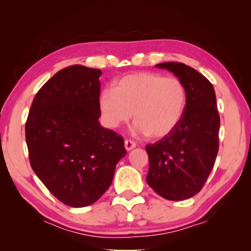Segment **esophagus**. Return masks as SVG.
Returning <instances> with one entry per match:
<instances>
[{
  "label": "esophagus",
  "mask_w": 251,
  "mask_h": 251,
  "mask_svg": "<svg viewBox=\"0 0 251 251\" xmlns=\"http://www.w3.org/2000/svg\"><path fill=\"white\" fill-rule=\"evenodd\" d=\"M135 147H136V143L134 141H131V139H125V148L127 151L133 150Z\"/></svg>",
  "instance_id": "34e87169"
}]
</instances>
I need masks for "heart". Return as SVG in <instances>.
<instances>
[{
	"instance_id": "1",
	"label": "heart",
	"mask_w": 251,
	"mask_h": 251,
	"mask_svg": "<svg viewBox=\"0 0 251 251\" xmlns=\"http://www.w3.org/2000/svg\"><path fill=\"white\" fill-rule=\"evenodd\" d=\"M186 99L185 86L178 78L139 72L117 79L113 90L104 88L99 109L107 128H118L133 115L136 133L161 138L180 122Z\"/></svg>"
}]
</instances>
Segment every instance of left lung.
I'll return each mask as SVG.
<instances>
[{"label": "left lung", "mask_w": 251, "mask_h": 251, "mask_svg": "<svg viewBox=\"0 0 251 251\" xmlns=\"http://www.w3.org/2000/svg\"><path fill=\"white\" fill-rule=\"evenodd\" d=\"M184 84L186 106L171 134L146 145L147 184L168 201H184L201 192L214 167L219 148L220 117L212 84L179 62L157 64Z\"/></svg>", "instance_id": "8db88e82"}]
</instances>
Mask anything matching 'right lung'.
<instances>
[{
  "mask_svg": "<svg viewBox=\"0 0 251 251\" xmlns=\"http://www.w3.org/2000/svg\"><path fill=\"white\" fill-rule=\"evenodd\" d=\"M100 74L83 65L58 71L36 93L25 123L32 169L71 207L95 202L126 155L124 138L99 123Z\"/></svg>",
  "mask_w": 251,
  "mask_h": 251,
  "instance_id": "1",
  "label": "right lung"
}]
</instances>
